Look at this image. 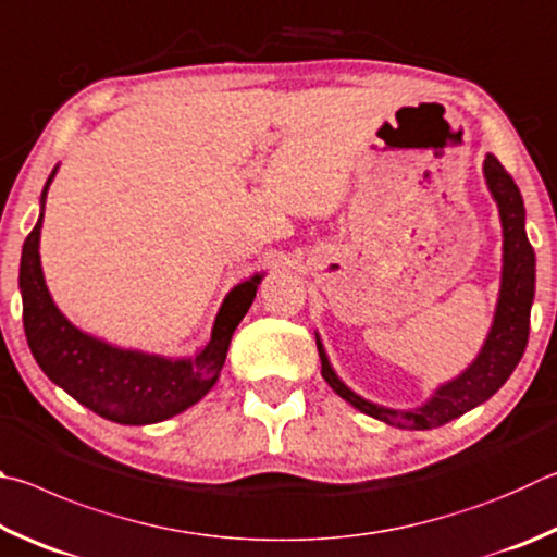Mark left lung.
Instances as JSON below:
<instances>
[{"label": "left lung", "mask_w": 557, "mask_h": 557, "mask_svg": "<svg viewBox=\"0 0 557 557\" xmlns=\"http://www.w3.org/2000/svg\"><path fill=\"white\" fill-rule=\"evenodd\" d=\"M484 178L499 205L502 230H504V271H502V290L499 304H496L494 325L490 337L482 347L480 357L465 369V372L443 384L431 396V401L413 408V411H394V408L376 406L364 401L362 396L339 382L333 367L327 362L323 343H318L320 362H323V379L333 386V392L352 404L357 411L376 418L396 428L408 431H431V428L445 425L472 411L486 398H492L511 376L516 364L521 362L525 343H529L531 330V304L535 294V253L529 237H525V210L519 185L506 173L499 159L486 153L484 159Z\"/></svg>", "instance_id": "left-lung-1"}]
</instances>
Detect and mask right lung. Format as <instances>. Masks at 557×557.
Here are the masks:
<instances>
[{
    "label": "right lung",
    "instance_id": "right-lung-1",
    "mask_svg": "<svg viewBox=\"0 0 557 557\" xmlns=\"http://www.w3.org/2000/svg\"><path fill=\"white\" fill-rule=\"evenodd\" d=\"M53 175L55 169L46 181L41 214L24 242L22 269H18L24 333L34 359L53 384L107 421L149 425L183 413L218 382L232 333L251 308L261 276L257 273L230 290L214 318L210 343L190 359L144 355L90 337L55 308L44 281L38 239H41L46 193Z\"/></svg>",
    "mask_w": 557,
    "mask_h": 557
}]
</instances>
